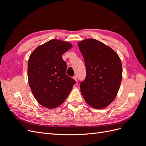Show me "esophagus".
I'll use <instances>...</instances> for the list:
<instances>
[{
  "label": "esophagus",
  "instance_id": "1",
  "mask_svg": "<svg viewBox=\"0 0 146 146\" xmlns=\"http://www.w3.org/2000/svg\"><path fill=\"white\" fill-rule=\"evenodd\" d=\"M73 78L75 80H76V82H77V77L76 76H74V77H73Z\"/></svg>",
  "mask_w": 146,
  "mask_h": 146
}]
</instances>
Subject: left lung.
Returning <instances> with one entry per match:
<instances>
[{"instance_id":"1","label":"left lung","mask_w":146,"mask_h":146,"mask_svg":"<svg viewBox=\"0 0 146 146\" xmlns=\"http://www.w3.org/2000/svg\"><path fill=\"white\" fill-rule=\"evenodd\" d=\"M86 76L80 83L86 102L96 109L107 107L115 99L122 77L121 61L111 48L94 39L78 43Z\"/></svg>"}]
</instances>
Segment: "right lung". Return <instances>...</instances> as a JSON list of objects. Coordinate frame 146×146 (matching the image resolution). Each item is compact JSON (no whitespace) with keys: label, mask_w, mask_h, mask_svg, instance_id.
Returning a JSON list of instances; mask_svg holds the SVG:
<instances>
[{"label":"right lung","mask_w":146,"mask_h":146,"mask_svg":"<svg viewBox=\"0 0 146 146\" xmlns=\"http://www.w3.org/2000/svg\"><path fill=\"white\" fill-rule=\"evenodd\" d=\"M72 47L68 42L51 39L36 48L29 57V86L35 99L43 107H58L76 83L66 75L67 64L62 58Z\"/></svg>","instance_id":"right-lung-1"}]
</instances>
